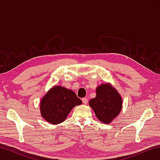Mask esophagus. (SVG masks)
Instances as JSON below:
<instances>
[{"label":"esophagus","instance_id":"esophagus-1","mask_svg":"<svg viewBox=\"0 0 160 160\" xmlns=\"http://www.w3.org/2000/svg\"><path fill=\"white\" fill-rule=\"evenodd\" d=\"M82 101H83V103L84 104H87L88 102V99L87 98H82Z\"/></svg>","mask_w":160,"mask_h":160}]
</instances>
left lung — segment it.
<instances>
[{
	"instance_id": "obj_1",
	"label": "left lung",
	"mask_w": 160,
	"mask_h": 160,
	"mask_svg": "<svg viewBox=\"0 0 160 160\" xmlns=\"http://www.w3.org/2000/svg\"><path fill=\"white\" fill-rule=\"evenodd\" d=\"M96 92L95 98L89 101V106L101 122L109 123L122 110V98L109 84L101 85Z\"/></svg>"
}]
</instances>
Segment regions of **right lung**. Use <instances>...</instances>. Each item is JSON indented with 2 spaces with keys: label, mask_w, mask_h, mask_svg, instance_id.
Returning a JSON list of instances; mask_svg holds the SVG:
<instances>
[{
  "label": "right lung",
  "mask_w": 160,
  "mask_h": 160,
  "mask_svg": "<svg viewBox=\"0 0 160 160\" xmlns=\"http://www.w3.org/2000/svg\"><path fill=\"white\" fill-rule=\"evenodd\" d=\"M81 103V100L72 91L55 86L42 99L41 113L48 122L58 124L64 122L71 110Z\"/></svg>",
  "instance_id": "1"
}]
</instances>
